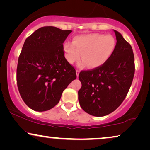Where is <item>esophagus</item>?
Returning a JSON list of instances; mask_svg holds the SVG:
<instances>
[{
    "mask_svg": "<svg viewBox=\"0 0 150 150\" xmlns=\"http://www.w3.org/2000/svg\"><path fill=\"white\" fill-rule=\"evenodd\" d=\"M79 73H80V71H79V70H78V69H76V74L77 77H79Z\"/></svg>",
    "mask_w": 150,
    "mask_h": 150,
    "instance_id": "esophagus-1",
    "label": "esophagus"
}]
</instances>
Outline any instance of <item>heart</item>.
Instances as JSON below:
<instances>
[{"instance_id": "heart-1", "label": "heart", "mask_w": 150, "mask_h": 150, "mask_svg": "<svg viewBox=\"0 0 150 150\" xmlns=\"http://www.w3.org/2000/svg\"><path fill=\"white\" fill-rule=\"evenodd\" d=\"M115 38L110 35L89 33L75 36L73 43L66 42L63 51L67 62L73 64L81 59L79 66L87 65L89 68H98L108 61L116 48Z\"/></svg>"}]
</instances>
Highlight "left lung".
I'll list each match as a JSON object with an SVG mask.
<instances>
[{"label":"left lung","mask_w":150,"mask_h":150,"mask_svg":"<svg viewBox=\"0 0 150 150\" xmlns=\"http://www.w3.org/2000/svg\"><path fill=\"white\" fill-rule=\"evenodd\" d=\"M113 30L117 45L111 57L102 66L79 74L80 105L93 116H105L117 109L126 98L134 77L132 47L120 33Z\"/></svg>","instance_id":"left-lung-1"}]
</instances>
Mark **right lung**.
<instances>
[{
    "instance_id": "add662e5",
    "label": "right lung",
    "mask_w": 150,
    "mask_h": 150,
    "mask_svg": "<svg viewBox=\"0 0 150 150\" xmlns=\"http://www.w3.org/2000/svg\"><path fill=\"white\" fill-rule=\"evenodd\" d=\"M71 32L44 26L24 42L18 59L17 84L22 100L32 110L42 112L54 107L76 79L63 51V44Z\"/></svg>"
}]
</instances>
